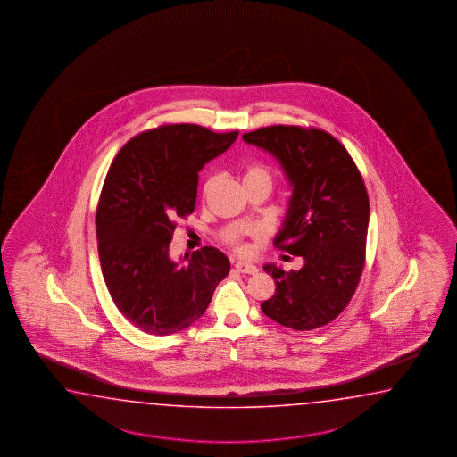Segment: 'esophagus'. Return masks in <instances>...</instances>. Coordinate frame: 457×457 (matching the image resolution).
Instances as JSON below:
<instances>
[{
  "instance_id": "1",
  "label": "esophagus",
  "mask_w": 457,
  "mask_h": 457,
  "mask_svg": "<svg viewBox=\"0 0 457 457\" xmlns=\"http://www.w3.org/2000/svg\"><path fill=\"white\" fill-rule=\"evenodd\" d=\"M235 269L240 272V274H256L258 272V268L256 266H253L250 262H243V261H238V262H235Z\"/></svg>"
}]
</instances>
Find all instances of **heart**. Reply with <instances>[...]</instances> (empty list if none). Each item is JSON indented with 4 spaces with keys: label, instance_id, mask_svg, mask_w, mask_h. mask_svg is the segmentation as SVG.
Masks as SVG:
<instances>
[{
    "label": "heart",
    "instance_id": "obj_1",
    "mask_svg": "<svg viewBox=\"0 0 457 457\" xmlns=\"http://www.w3.org/2000/svg\"><path fill=\"white\" fill-rule=\"evenodd\" d=\"M243 181H245L246 188L256 187V185H266V187L272 188V185H274V171L268 165H264V163H251L243 171ZM214 177H209L204 181V185H203V196H209L211 191L214 189ZM253 237L254 238H261L262 232H261L260 228H256V230H253ZM224 243L228 248H232L235 253H238V254H246L250 251L248 243L243 240L242 235L238 232L227 233L224 237Z\"/></svg>",
    "mask_w": 457,
    "mask_h": 457
}]
</instances>
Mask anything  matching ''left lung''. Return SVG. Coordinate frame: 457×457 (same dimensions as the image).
Returning a JSON list of instances; mask_svg holds the SVG:
<instances>
[{
    "label": "left lung",
    "mask_w": 457,
    "mask_h": 457,
    "mask_svg": "<svg viewBox=\"0 0 457 457\" xmlns=\"http://www.w3.org/2000/svg\"><path fill=\"white\" fill-rule=\"evenodd\" d=\"M243 139L282 162L294 196L274 245L304 260L300 270L264 268L276 294L261 310L290 329H318L345 310L365 266L370 201L361 173L347 149L314 126H264Z\"/></svg>",
    "instance_id": "1"
}]
</instances>
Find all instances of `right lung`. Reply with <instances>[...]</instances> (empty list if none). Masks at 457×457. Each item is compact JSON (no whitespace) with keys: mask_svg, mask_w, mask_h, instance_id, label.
<instances>
[{"mask_svg":"<svg viewBox=\"0 0 457 457\" xmlns=\"http://www.w3.org/2000/svg\"><path fill=\"white\" fill-rule=\"evenodd\" d=\"M237 136L163 123L131 137L108 169L96 212L100 266L113 303L141 331L169 336L188 328L230 270L214 246L195 251L183 266L169 250L177 220L196 206L197 171Z\"/></svg>","mask_w":457,"mask_h":457,"instance_id":"1","label":"right lung"}]
</instances>
